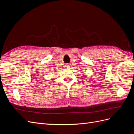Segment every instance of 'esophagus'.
I'll list each match as a JSON object with an SVG mask.
<instances>
[{"mask_svg": "<svg viewBox=\"0 0 134 134\" xmlns=\"http://www.w3.org/2000/svg\"><path fill=\"white\" fill-rule=\"evenodd\" d=\"M68 66H69L68 65H66V66H65V67H67V68H68Z\"/></svg>", "mask_w": 134, "mask_h": 134, "instance_id": "1", "label": "esophagus"}]
</instances>
